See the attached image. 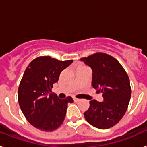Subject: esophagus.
Listing matches in <instances>:
<instances>
[{
  "label": "esophagus",
  "instance_id": "1",
  "mask_svg": "<svg viewBox=\"0 0 147 147\" xmlns=\"http://www.w3.org/2000/svg\"><path fill=\"white\" fill-rule=\"evenodd\" d=\"M73 98H74V101L75 102H78L80 100V99H79V98H75V97H74Z\"/></svg>",
  "mask_w": 147,
  "mask_h": 147
}]
</instances>
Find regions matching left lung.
<instances>
[{"label": "left lung", "mask_w": 147, "mask_h": 147, "mask_svg": "<svg viewBox=\"0 0 147 147\" xmlns=\"http://www.w3.org/2000/svg\"><path fill=\"white\" fill-rule=\"evenodd\" d=\"M92 69V86L102 93L104 101H90L84 115L87 121L98 129H108L122 119L131 96L128 75L118 60L103 53L81 59Z\"/></svg>", "instance_id": "8db88e82"}]
</instances>
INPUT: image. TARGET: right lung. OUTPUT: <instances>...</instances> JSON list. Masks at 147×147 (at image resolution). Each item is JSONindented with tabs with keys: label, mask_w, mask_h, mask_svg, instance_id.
<instances>
[{
	"label": "right lung",
	"mask_w": 147,
	"mask_h": 147,
	"mask_svg": "<svg viewBox=\"0 0 147 147\" xmlns=\"http://www.w3.org/2000/svg\"><path fill=\"white\" fill-rule=\"evenodd\" d=\"M73 60L59 61L49 56L30 62L18 88V102L30 124L42 131H54L64 121L71 96L59 99L50 93L59 74Z\"/></svg>",
	"instance_id": "1"
}]
</instances>
